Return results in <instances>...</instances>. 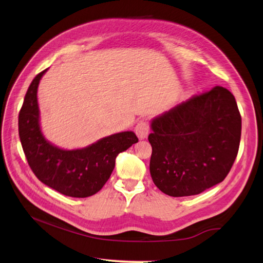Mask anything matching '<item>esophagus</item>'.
<instances>
[{
  "label": "esophagus",
  "instance_id": "1",
  "mask_svg": "<svg viewBox=\"0 0 263 263\" xmlns=\"http://www.w3.org/2000/svg\"><path fill=\"white\" fill-rule=\"evenodd\" d=\"M136 133L139 139H146L149 135V125L148 122L141 120L138 122V124L136 126Z\"/></svg>",
  "mask_w": 263,
  "mask_h": 263
}]
</instances>
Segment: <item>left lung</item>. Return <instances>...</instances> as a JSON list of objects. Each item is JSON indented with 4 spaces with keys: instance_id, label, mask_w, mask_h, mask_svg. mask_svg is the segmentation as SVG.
I'll return each instance as SVG.
<instances>
[{
    "instance_id": "obj_1",
    "label": "left lung",
    "mask_w": 263,
    "mask_h": 263,
    "mask_svg": "<svg viewBox=\"0 0 263 263\" xmlns=\"http://www.w3.org/2000/svg\"><path fill=\"white\" fill-rule=\"evenodd\" d=\"M150 174L161 192L189 197L225 180L238 153L242 119L226 88L193 96L152 121Z\"/></svg>"
}]
</instances>
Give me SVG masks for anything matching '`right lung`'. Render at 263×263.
Here are the masks:
<instances>
[{
	"instance_id": "obj_1",
	"label": "right lung",
	"mask_w": 263,
	"mask_h": 263,
	"mask_svg": "<svg viewBox=\"0 0 263 263\" xmlns=\"http://www.w3.org/2000/svg\"><path fill=\"white\" fill-rule=\"evenodd\" d=\"M47 70L35 77L19 113V137L33 174L45 185L72 198H87L102 189L115 167L116 156L138 138L132 131L115 133L82 149L65 150L44 137L39 124L37 89Z\"/></svg>"
}]
</instances>
